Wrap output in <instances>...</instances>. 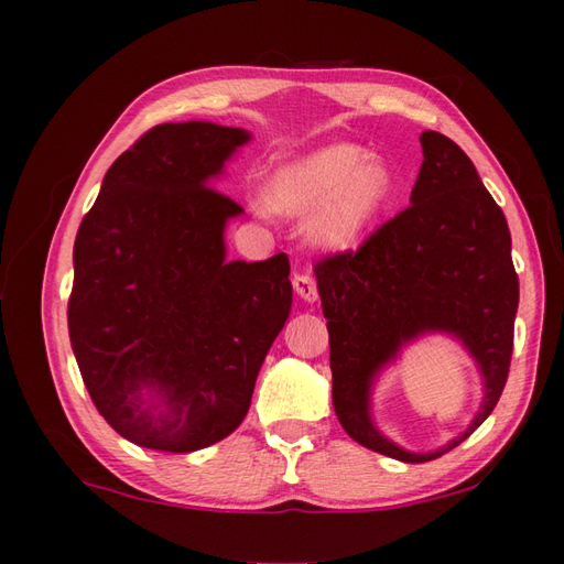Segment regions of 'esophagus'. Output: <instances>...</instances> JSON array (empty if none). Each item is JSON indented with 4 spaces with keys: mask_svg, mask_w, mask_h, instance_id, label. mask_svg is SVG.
Here are the masks:
<instances>
[{
    "mask_svg": "<svg viewBox=\"0 0 564 564\" xmlns=\"http://www.w3.org/2000/svg\"><path fill=\"white\" fill-rule=\"evenodd\" d=\"M293 285H295V293L305 302H314L316 297H319V291H316V281L310 276V273H297V276L293 279Z\"/></svg>",
    "mask_w": 564,
    "mask_h": 564,
    "instance_id": "obj_1",
    "label": "esophagus"
}]
</instances>
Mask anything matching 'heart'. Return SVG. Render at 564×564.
Here are the masks:
<instances>
[{
    "instance_id": "obj_1",
    "label": "heart",
    "mask_w": 564,
    "mask_h": 564,
    "mask_svg": "<svg viewBox=\"0 0 564 564\" xmlns=\"http://www.w3.org/2000/svg\"><path fill=\"white\" fill-rule=\"evenodd\" d=\"M395 193V176L381 156L355 142H330L288 159L271 173L267 205L305 214L307 238L326 250H348L377 221Z\"/></svg>"
}]
</instances>
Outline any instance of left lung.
Listing matches in <instances>:
<instances>
[{
  "mask_svg": "<svg viewBox=\"0 0 564 564\" xmlns=\"http://www.w3.org/2000/svg\"><path fill=\"white\" fill-rule=\"evenodd\" d=\"M424 162L412 205L379 226L357 252L316 262V288L328 319L334 410L359 445L400 462H429L453 451L498 405L508 381L519 279L502 209L471 159L436 131H424ZM451 333L485 377L480 414L462 437L436 454H410L370 422L376 373L402 344L424 333Z\"/></svg>",
  "mask_w": 564,
  "mask_h": 564,
  "instance_id": "left-lung-1",
  "label": "left lung"
}]
</instances>
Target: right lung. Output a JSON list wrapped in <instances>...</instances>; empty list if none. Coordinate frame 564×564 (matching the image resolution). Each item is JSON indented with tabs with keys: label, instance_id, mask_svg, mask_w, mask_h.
Returning <instances> with one entry per match:
<instances>
[{
	"label": "right lung",
	"instance_id": "add662e5",
	"mask_svg": "<svg viewBox=\"0 0 564 564\" xmlns=\"http://www.w3.org/2000/svg\"><path fill=\"white\" fill-rule=\"evenodd\" d=\"M248 140L207 121L154 126L78 228L70 348L97 412L135 445L193 453L234 433L291 314L283 252L226 262L242 207L209 183Z\"/></svg>",
	"mask_w": 564,
	"mask_h": 564
}]
</instances>
